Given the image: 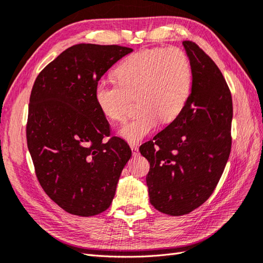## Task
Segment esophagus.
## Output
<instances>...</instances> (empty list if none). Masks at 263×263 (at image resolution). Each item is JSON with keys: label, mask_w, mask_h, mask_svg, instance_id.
Masks as SVG:
<instances>
[{"label": "esophagus", "mask_w": 263, "mask_h": 263, "mask_svg": "<svg viewBox=\"0 0 263 263\" xmlns=\"http://www.w3.org/2000/svg\"><path fill=\"white\" fill-rule=\"evenodd\" d=\"M130 148H132V151H133V155L136 156V155L138 154V145L132 144V145H130Z\"/></svg>", "instance_id": "obj_1"}]
</instances>
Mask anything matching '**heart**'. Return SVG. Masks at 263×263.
Instances as JSON below:
<instances>
[{
  "label": "heart",
  "mask_w": 263,
  "mask_h": 263,
  "mask_svg": "<svg viewBox=\"0 0 263 263\" xmlns=\"http://www.w3.org/2000/svg\"><path fill=\"white\" fill-rule=\"evenodd\" d=\"M114 75L117 84L100 80L93 98L100 112L112 121L124 120L130 97L137 98L138 114L119 130L130 144L141 142L161 120H176L191 92L190 62L177 48L135 52L120 63Z\"/></svg>",
  "instance_id": "heart-1"
}]
</instances>
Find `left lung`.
<instances>
[{"mask_svg":"<svg viewBox=\"0 0 263 263\" xmlns=\"http://www.w3.org/2000/svg\"><path fill=\"white\" fill-rule=\"evenodd\" d=\"M192 83L182 112L139 152L149 163V202L181 216L205 202L223 174L231 153L233 103L217 65L192 42H183Z\"/></svg>","mask_w":263,"mask_h":263,"instance_id":"8db88e82","label":"left lung"}]
</instances>
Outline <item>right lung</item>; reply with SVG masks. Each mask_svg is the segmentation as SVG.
Segmentation results:
<instances>
[{
  "mask_svg": "<svg viewBox=\"0 0 263 263\" xmlns=\"http://www.w3.org/2000/svg\"><path fill=\"white\" fill-rule=\"evenodd\" d=\"M121 46L79 44L39 73L32 86L27 143L40 185L64 211L95 216L109 208L132 156L93 98L96 84L120 58Z\"/></svg>",
  "mask_w": 263,
  "mask_h": 263,
  "instance_id": "right-lung-1",
  "label": "right lung"
}]
</instances>
